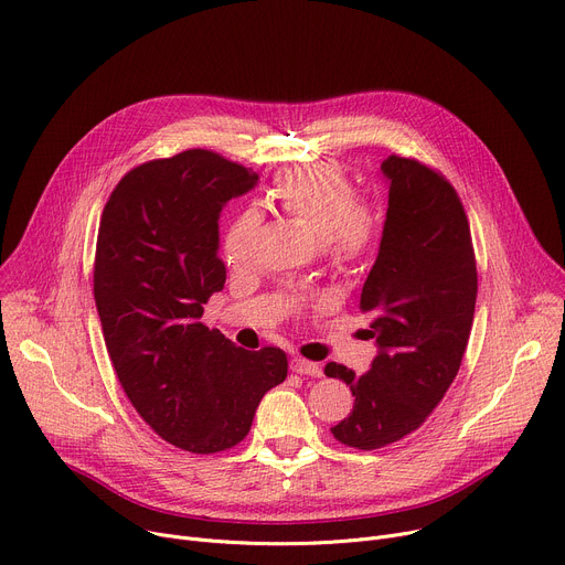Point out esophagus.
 <instances>
[{
    "instance_id": "obj_1",
    "label": "esophagus",
    "mask_w": 565,
    "mask_h": 565,
    "mask_svg": "<svg viewBox=\"0 0 565 565\" xmlns=\"http://www.w3.org/2000/svg\"><path fill=\"white\" fill-rule=\"evenodd\" d=\"M289 366H291V371H294V373H300V375H315V377H319V375H321V366H319L317 362L302 360V358H294Z\"/></svg>"
}]
</instances>
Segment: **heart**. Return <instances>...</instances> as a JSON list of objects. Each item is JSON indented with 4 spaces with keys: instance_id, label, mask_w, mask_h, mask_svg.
<instances>
[{
    "instance_id": "obj_1",
    "label": "heart",
    "mask_w": 565,
    "mask_h": 565,
    "mask_svg": "<svg viewBox=\"0 0 565 565\" xmlns=\"http://www.w3.org/2000/svg\"><path fill=\"white\" fill-rule=\"evenodd\" d=\"M271 201L291 222L306 226L323 242L328 255L345 267L362 259L377 239L375 210L355 199V188L334 162H317L282 171L271 188ZM263 222L255 207L237 212L222 239L228 265H244Z\"/></svg>"
}]
</instances>
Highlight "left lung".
I'll list each match as a JSON object with an SVG mask.
<instances>
[{"mask_svg":"<svg viewBox=\"0 0 565 565\" xmlns=\"http://www.w3.org/2000/svg\"><path fill=\"white\" fill-rule=\"evenodd\" d=\"M388 207L360 310L371 315L377 355L362 375L328 362L355 396L330 431L343 446L377 450L418 429L452 384L466 353L477 267L468 216L444 173L388 156Z\"/></svg>","mask_w":565,"mask_h":565,"instance_id":"left-lung-1","label":"left lung"}]
</instances>
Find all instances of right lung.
I'll return each instance as SVG.
<instances>
[{"instance_id":"right-lung-1","label":"right lung","mask_w":565,"mask_h":565,"mask_svg":"<svg viewBox=\"0 0 565 565\" xmlns=\"http://www.w3.org/2000/svg\"><path fill=\"white\" fill-rule=\"evenodd\" d=\"M255 183L253 169L188 149L128 171L99 224L95 302L115 373L158 437L196 455L237 446L287 377L280 349H237L199 321L226 282L220 212Z\"/></svg>"}]
</instances>
